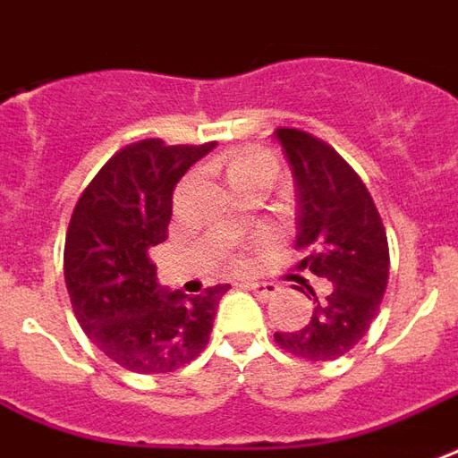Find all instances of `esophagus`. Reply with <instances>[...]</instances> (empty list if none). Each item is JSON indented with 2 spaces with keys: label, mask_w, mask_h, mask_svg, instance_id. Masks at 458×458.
Wrapping results in <instances>:
<instances>
[{
  "label": "esophagus",
  "mask_w": 458,
  "mask_h": 458,
  "mask_svg": "<svg viewBox=\"0 0 458 458\" xmlns=\"http://www.w3.org/2000/svg\"><path fill=\"white\" fill-rule=\"evenodd\" d=\"M246 288L251 290L253 295H256L259 300H270V298H276V295L280 293V288L276 285V283H266V280H263V283H249Z\"/></svg>",
  "instance_id": "obj_1"
}]
</instances>
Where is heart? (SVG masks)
<instances>
[{"mask_svg":"<svg viewBox=\"0 0 458 458\" xmlns=\"http://www.w3.org/2000/svg\"><path fill=\"white\" fill-rule=\"evenodd\" d=\"M256 168H273V160L266 153H243L236 156L229 165V173H243V170H256Z\"/></svg>","mask_w":458,"mask_h":458,"instance_id":"1","label":"heart"}]
</instances>
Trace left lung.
I'll list each match as a JSON object with an SVG mask.
<instances>
[{"label":"left lung","mask_w":458,"mask_h":458,"mask_svg":"<svg viewBox=\"0 0 458 458\" xmlns=\"http://www.w3.org/2000/svg\"><path fill=\"white\" fill-rule=\"evenodd\" d=\"M298 192V249H310L300 261L329 293L315 300V312L298 332H276V342L307 361H332L352 352L378 315L388 285V236L373 197L339 153L298 129H276ZM300 288V290H302Z\"/></svg>","instance_id":"8db88e82"}]
</instances>
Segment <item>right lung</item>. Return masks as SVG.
I'll list each match as a JSON object with an SVG mask.
<instances>
[{
  "mask_svg": "<svg viewBox=\"0 0 458 458\" xmlns=\"http://www.w3.org/2000/svg\"><path fill=\"white\" fill-rule=\"evenodd\" d=\"M212 148L131 143L106 160L70 216L63 268L75 317L99 352L133 373H170L199 356L229 290L170 293L148 259L168 239L178 180Z\"/></svg>",
  "mask_w": 458,
  "mask_h": 458,
  "instance_id": "add662e5",
  "label": "right lung"
}]
</instances>
